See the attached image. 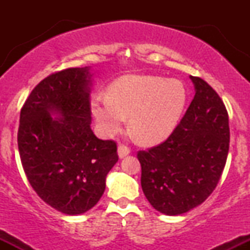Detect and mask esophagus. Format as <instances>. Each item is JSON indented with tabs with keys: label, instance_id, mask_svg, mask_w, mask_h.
<instances>
[{
	"label": "esophagus",
	"instance_id": "esophagus-1",
	"mask_svg": "<svg viewBox=\"0 0 250 250\" xmlns=\"http://www.w3.org/2000/svg\"><path fill=\"white\" fill-rule=\"evenodd\" d=\"M130 153V149H129L127 146L125 145H119V147H117V154H119V156L121 157H125L127 156V155Z\"/></svg>",
	"mask_w": 250,
	"mask_h": 250
}]
</instances>
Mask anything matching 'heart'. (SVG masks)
Instances as JSON below:
<instances>
[{"mask_svg":"<svg viewBox=\"0 0 250 250\" xmlns=\"http://www.w3.org/2000/svg\"><path fill=\"white\" fill-rule=\"evenodd\" d=\"M187 103V90L177 80L150 75L123 76L107 94L91 99V114L107 136L121 130L125 117L137 141L157 143L173 133Z\"/></svg>","mask_w":250,"mask_h":250,"instance_id":"heart-1","label":"heart"}]
</instances>
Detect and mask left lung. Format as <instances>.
Returning <instances> with one entry per match:
<instances>
[{
	"mask_svg": "<svg viewBox=\"0 0 250 250\" xmlns=\"http://www.w3.org/2000/svg\"><path fill=\"white\" fill-rule=\"evenodd\" d=\"M195 96L170 136L140 150L141 186L160 213H187L207 200L219 183L229 150V120L221 97L207 82L190 76Z\"/></svg>",
	"mask_w": 250,
	"mask_h": 250,
	"instance_id": "left-lung-1",
	"label": "left lung"
}]
</instances>
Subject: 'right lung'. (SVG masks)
Returning <instances> with one entry per match:
<instances>
[{"mask_svg":"<svg viewBox=\"0 0 250 250\" xmlns=\"http://www.w3.org/2000/svg\"><path fill=\"white\" fill-rule=\"evenodd\" d=\"M90 77L87 67L51 74L20 115L17 145L27 179L47 205L68 215L99 202L119 160L116 143L97 139L90 128Z\"/></svg>","mask_w":250,"mask_h":250,"instance_id":"add662e5","label":"right lung"}]
</instances>
